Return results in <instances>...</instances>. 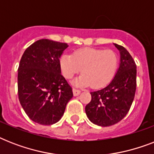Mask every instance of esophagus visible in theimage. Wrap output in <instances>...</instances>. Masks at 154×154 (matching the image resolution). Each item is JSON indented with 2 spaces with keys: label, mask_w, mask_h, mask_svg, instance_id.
I'll return each mask as SVG.
<instances>
[{
  "label": "esophagus",
  "mask_w": 154,
  "mask_h": 154,
  "mask_svg": "<svg viewBox=\"0 0 154 154\" xmlns=\"http://www.w3.org/2000/svg\"><path fill=\"white\" fill-rule=\"evenodd\" d=\"M72 92H73V95L74 96H77V95H79L81 94V90L77 88H72Z\"/></svg>",
  "instance_id": "obj_1"
}]
</instances>
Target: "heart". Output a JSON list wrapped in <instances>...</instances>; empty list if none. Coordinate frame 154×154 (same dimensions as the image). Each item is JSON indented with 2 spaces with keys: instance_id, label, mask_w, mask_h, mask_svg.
Here are the masks:
<instances>
[{
  "instance_id": "heart-1",
  "label": "heart",
  "mask_w": 154,
  "mask_h": 154,
  "mask_svg": "<svg viewBox=\"0 0 154 154\" xmlns=\"http://www.w3.org/2000/svg\"><path fill=\"white\" fill-rule=\"evenodd\" d=\"M118 65L117 53L111 49L83 48L60 58V68L67 79H72L82 69V74L75 81L78 85L99 88L109 84L114 77Z\"/></svg>"
}]
</instances>
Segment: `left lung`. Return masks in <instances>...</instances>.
<instances>
[{
    "instance_id": "8db88e82",
    "label": "left lung",
    "mask_w": 154,
    "mask_h": 154,
    "mask_svg": "<svg viewBox=\"0 0 154 154\" xmlns=\"http://www.w3.org/2000/svg\"><path fill=\"white\" fill-rule=\"evenodd\" d=\"M121 53V64L107 86L91 92V101L85 106L88 118L100 126H110L122 121L130 109L137 88V65L124 47L115 44Z\"/></svg>"
}]
</instances>
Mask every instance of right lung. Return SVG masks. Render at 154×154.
<instances>
[{"instance_id":"1","label":"right lung","mask_w":154,"mask_h":154,"mask_svg":"<svg viewBox=\"0 0 154 154\" xmlns=\"http://www.w3.org/2000/svg\"><path fill=\"white\" fill-rule=\"evenodd\" d=\"M66 43L38 40L23 53L18 67V98L30 119L45 125L62 117L73 96L72 87L60 73V57Z\"/></svg>"}]
</instances>
